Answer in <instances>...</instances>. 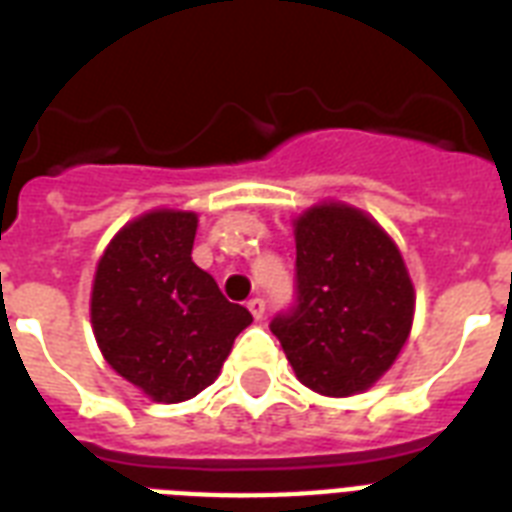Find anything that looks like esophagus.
<instances>
[{
  "mask_svg": "<svg viewBox=\"0 0 512 512\" xmlns=\"http://www.w3.org/2000/svg\"><path fill=\"white\" fill-rule=\"evenodd\" d=\"M247 308H249V313H252V316H255L257 321H260L265 316V300H263V297H252V300H249V303H247Z\"/></svg>",
  "mask_w": 512,
  "mask_h": 512,
  "instance_id": "34e87169",
  "label": "esophagus"
}]
</instances>
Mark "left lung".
Here are the masks:
<instances>
[{"instance_id":"obj_1","label":"left lung","mask_w":512,"mask_h":512,"mask_svg":"<svg viewBox=\"0 0 512 512\" xmlns=\"http://www.w3.org/2000/svg\"><path fill=\"white\" fill-rule=\"evenodd\" d=\"M295 305L271 321L297 380L321 396L372 388L404 348L414 287L372 217L319 204L295 220Z\"/></svg>"}]
</instances>
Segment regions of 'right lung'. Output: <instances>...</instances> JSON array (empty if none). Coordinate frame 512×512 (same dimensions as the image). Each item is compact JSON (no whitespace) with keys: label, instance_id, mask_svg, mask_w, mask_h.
<instances>
[{"label":"right lung","instance_id":"1","mask_svg":"<svg viewBox=\"0 0 512 512\" xmlns=\"http://www.w3.org/2000/svg\"><path fill=\"white\" fill-rule=\"evenodd\" d=\"M199 217L156 209L116 233L92 284V332L116 374L148 398L177 404L215 382L241 329L244 305L191 260Z\"/></svg>","mask_w":512,"mask_h":512}]
</instances>
